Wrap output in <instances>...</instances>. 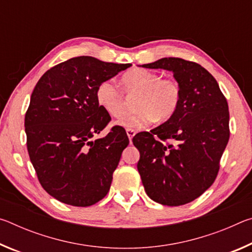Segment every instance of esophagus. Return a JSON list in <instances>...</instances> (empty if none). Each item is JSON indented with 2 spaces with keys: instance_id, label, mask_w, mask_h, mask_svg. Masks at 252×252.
<instances>
[{
  "instance_id": "obj_1",
  "label": "esophagus",
  "mask_w": 252,
  "mask_h": 252,
  "mask_svg": "<svg viewBox=\"0 0 252 252\" xmlns=\"http://www.w3.org/2000/svg\"><path fill=\"white\" fill-rule=\"evenodd\" d=\"M126 134H127V136H129V140H130V142H131L132 138H133V136L135 135V131L132 130V129H126Z\"/></svg>"
}]
</instances>
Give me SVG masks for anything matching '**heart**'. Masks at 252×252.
Returning <instances> with one entry per match:
<instances>
[{"instance_id": "1", "label": "heart", "mask_w": 252, "mask_h": 252, "mask_svg": "<svg viewBox=\"0 0 252 252\" xmlns=\"http://www.w3.org/2000/svg\"><path fill=\"white\" fill-rule=\"evenodd\" d=\"M121 82L126 95H136L133 102L136 111L122 117L118 126L133 130L146 127L153 120L165 122L180 105L181 88L173 78H161L155 71L134 69L123 75ZM95 100L110 117L120 118L125 112V95L111 80L97 85Z\"/></svg>"}]
</instances>
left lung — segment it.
<instances>
[{
	"label": "left lung",
	"mask_w": 252,
	"mask_h": 252,
	"mask_svg": "<svg viewBox=\"0 0 252 252\" xmlns=\"http://www.w3.org/2000/svg\"><path fill=\"white\" fill-rule=\"evenodd\" d=\"M142 66L171 71L181 101L171 119L133 138L139 173L153 201L182 206L200 197L218 176L230 136L228 102L216 79L198 63L163 58Z\"/></svg>",
	"instance_id": "obj_1"
}]
</instances>
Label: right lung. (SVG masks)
Here are the masks:
<instances>
[{"label":"right lung","mask_w":252,"mask_h":252,"mask_svg":"<svg viewBox=\"0 0 252 252\" xmlns=\"http://www.w3.org/2000/svg\"><path fill=\"white\" fill-rule=\"evenodd\" d=\"M130 65L72 58L46 71L34 88L24 120L27 147L41 186L59 201L89 207L109 192L129 139L116 126L93 141L111 120L95 90Z\"/></svg>","instance_id":"1"}]
</instances>
